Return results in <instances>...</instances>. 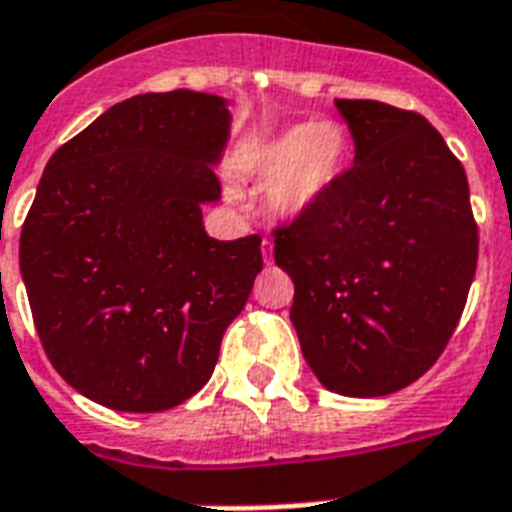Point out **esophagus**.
Returning a JSON list of instances; mask_svg holds the SVG:
<instances>
[{
  "label": "esophagus",
  "mask_w": 512,
  "mask_h": 512,
  "mask_svg": "<svg viewBox=\"0 0 512 512\" xmlns=\"http://www.w3.org/2000/svg\"><path fill=\"white\" fill-rule=\"evenodd\" d=\"M272 251H275V243H272V240H269V237H264V240H261V253H264V261H272Z\"/></svg>",
  "instance_id": "1"
}]
</instances>
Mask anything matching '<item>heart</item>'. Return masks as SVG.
<instances>
[{
    "label": "heart",
    "mask_w": 512,
    "mask_h": 512,
    "mask_svg": "<svg viewBox=\"0 0 512 512\" xmlns=\"http://www.w3.org/2000/svg\"><path fill=\"white\" fill-rule=\"evenodd\" d=\"M349 161V137L338 124H296L245 155V171L269 187V206L282 219L312 211L338 185Z\"/></svg>",
    "instance_id": "b5f03b06"
}]
</instances>
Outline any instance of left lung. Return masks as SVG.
<instances>
[{
  "instance_id": "8db88e82",
  "label": "left lung",
  "mask_w": 512,
  "mask_h": 512,
  "mask_svg": "<svg viewBox=\"0 0 512 512\" xmlns=\"http://www.w3.org/2000/svg\"><path fill=\"white\" fill-rule=\"evenodd\" d=\"M354 166L312 211L275 230L296 285L290 322L327 391L386 396L439 359L476 275L463 163L420 113L335 100Z\"/></svg>"
}]
</instances>
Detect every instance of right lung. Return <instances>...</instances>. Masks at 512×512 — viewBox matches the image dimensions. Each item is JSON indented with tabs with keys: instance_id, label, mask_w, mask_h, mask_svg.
Listing matches in <instances>:
<instances>
[{
	"instance_id": "1",
	"label": "right lung",
	"mask_w": 512,
	"mask_h": 512,
	"mask_svg": "<svg viewBox=\"0 0 512 512\" xmlns=\"http://www.w3.org/2000/svg\"><path fill=\"white\" fill-rule=\"evenodd\" d=\"M216 94H137L49 158L20 232L36 333L68 386L163 412L206 386L264 267L261 237L214 240L203 206L230 140Z\"/></svg>"
}]
</instances>
